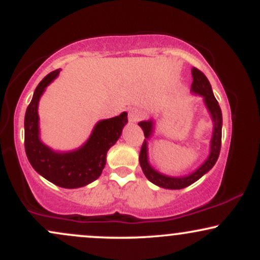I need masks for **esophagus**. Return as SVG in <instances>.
<instances>
[{
    "instance_id": "34e87169",
    "label": "esophagus",
    "mask_w": 260,
    "mask_h": 260,
    "mask_svg": "<svg viewBox=\"0 0 260 260\" xmlns=\"http://www.w3.org/2000/svg\"><path fill=\"white\" fill-rule=\"evenodd\" d=\"M140 116H142V115H140L139 110L132 109V110H131V111H129V113H128V121L132 122V123H133V122H137V121L139 120Z\"/></svg>"
}]
</instances>
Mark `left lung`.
<instances>
[{
    "label": "left lung",
    "instance_id": "obj_1",
    "mask_svg": "<svg viewBox=\"0 0 260 260\" xmlns=\"http://www.w3.org/2000/svg\"><path fill=\"white\" fill-rule=\"evenodd\" d=\"M192 88L190 92L193 95H199L203 99L205 109L210 116L211 122H213V133H211V139L209 143V154L201 165L192 172L182 176H170L165 175L162 172L157 171L153 168V165L149 161V140L153 138L155 134V126L156 121L153 117L149 120H144L139 122V126L144 132L145 139L142 145V150L139 154V164L144 172L145 177L148 178L151 183L156 184L157 187L166 188V189H182L190 186L203 177L205 174H208L211 169L214 168L220 154V148H221V131H222V113L220 109L219 103H217L215 96H214L213 89H211L210 83L207 77L203 74L201 71L197 68H192Z\"/></svg>",
    "mask_w": 260,
    "mask_h": 260
}]
</instances>
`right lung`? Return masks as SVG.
<instances>
[{
    "label": "right lung",
    "instance_id": "add662e5",
    "mask_svg": "<svg viewBox=\"0 0 260 260\" xmlns=\"http://www.w3.org/2000/svg\"><path fill=\"white\" fill-rule=\"evenodd\" d=\"M59 72L61 70H56L47 74L35 89L25 111L24 147L29 162L39 175L56 186L73 189L88 186L100 177L106 165L107 151L120 139L128 120L127 112L100 120L89 138L73 150L59 151L45 144L40 137L39 101Z\"/></svg>",
    "mask_w": 260,
    "mask_h": 260
}]
</instances>
